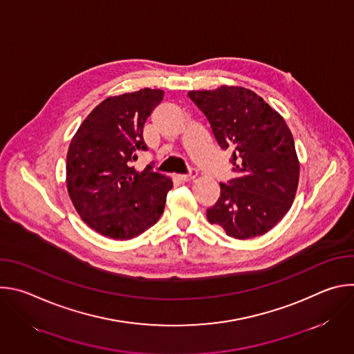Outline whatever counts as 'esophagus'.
Here are the masks:
<instances>
[{"label": "esophagus", "instance_id": "1", "mask_svg": "<svg viewBox=\"0 0 354 354\" xmlns=\"http://www.w3.org/2000/svg\"><path fill=\"white\" fill-rule=\"evenodd\" d=\"M196 175H197V172L194 169H192L190 174H187V175H178L176 179L180 180V182H190V180H193L196 178Z\"/></svg>", "mask_w": 354, "mask_h": 354}]
</instances>
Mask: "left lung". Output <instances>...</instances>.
Wrapping results in <instances>:
<instances>
[{"label":"left lung","instance_id":"8db88e82","mask_svg":"<svg viewBox=\"0 0 354 354\" xmlns=\"http://www.w3.org/2000/svg\"><path fill=\"white\" fill-rule=\"evenodd\" d=\"M210 122L223 149H232L236 178L220 183L207 220L236 239L266 234L290 210L299 179L292 134L283 119L254 91L223 85L189 91Z\"/></svg>","mask_w":354,"mask_h":354}]
</instances>
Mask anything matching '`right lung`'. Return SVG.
I'll return each mask as SVG.
<instances>
[{"label": "right lung", "instance_id": "obj_1", "mask_svg": "<svg viewBox=\"0 0 354 354\" xmlns=\"http://www.w3.org/2000/svg\"><path fill=\"white\" fill-rule=\"evenodd\" d=\"M164 91L144 88L106 97L74 134L66 164L73 205L96 232L130 239L154 225L164 213L172 180L151 171L137 172L133 161L147 151L142 127Z\"/></svg>", "mask_w": 354, "mask_h": 354}]
</instances>
